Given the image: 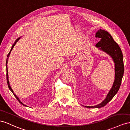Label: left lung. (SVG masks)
<instances>
[{
    "label": "left lung",
    "mask_w": 130,
    "mask_h": 130,
    "mask_svg": "<svg viewBox=\"0 0 130 130\" xmlns=\"http://www.w3.org/2000/svg\"><path fill=\"white\" fill-rule=\"evenodd\" d=\"M96 38H101V40L96 45V47L109 55L114 63L115 78L111 88L105 99L101 103L93 106H85L88 108H100L111 100L120 88L122 78L124 72L123 55L120 47L115 42L108 31L100 29L95 35Z\"/></svg>",
    "instance_id": "obj_1"
}]
</instances>
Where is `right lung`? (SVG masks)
Segmentation results:
<instances>
[{"mask_svg":"<svg viewBox=\"0 0 130 130\" xmlns=\"http://www.w3.org/2000/svg\"><path fill=\"white\" fill-rule=\"evenodd\" d=\"M21 38V37H19V38H17V39L15 40V41L14 42V43H13V44L12 45V47H11V50H10V52H9V53L8 54V56H7V58H6V79H7V83H8V87H9V89L10 90V91H11V92L13 93V95L15 96V97L16 98V99L18 100V101L21 104H22L23 106H26V107H27L26 105H25V104H24L21 101H20V100L19 99V98L17 97L16 94L14 93V92H13V90H12V89H11V86H10V84H9V76H8V67H7V64H8V58H9V56H10V53H11V51H12V48H13V47H14V46H15V44H16V43L17 41H18L19 40V39H20V38Z\"/></svg>","mask_w":130,"mask_h":130,"instance_id":"obj_1","label":"right lung"}]
</instances>
